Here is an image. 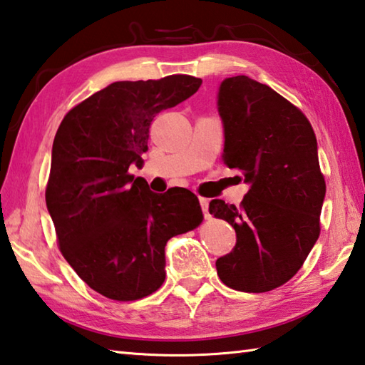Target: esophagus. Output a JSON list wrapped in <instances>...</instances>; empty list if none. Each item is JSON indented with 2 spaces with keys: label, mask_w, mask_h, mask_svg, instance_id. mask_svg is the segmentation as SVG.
Here are the masks:
<instances>
[{
  "label": "esophagus",
  "mask_w": 365,
  "mask_h": 365,
  "mask_svg": "<svg viewBox=\"0 0 365 365\" xmlns=\"http://www.w3.org/2000/svg\"><path fill=\"white\" fill-rule=\"evenodd\" d=\"M200 206H202V210H203V215H205V217L206 219H210L211 216H210V212H208V206H210V200L208 198H200Z\"/></svg>",
  "instance_id": "34e87169"
}]
</instances>
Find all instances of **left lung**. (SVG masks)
Listing matches in <instances>:
<instances>
[{
	"instance_id": "8db88e82",
	"label": "left lung",
	"mask_w": 365,
	"mask_h": 365,
	"mask_svg": "<svg viewBox=\"0 0 365 365\" xmlns=\"http://www.w3.org/2000/svg\"><path fill=\"white\" fill-rule=\"evenodd\" d=\"M224 122V163L251 184L243 202H210V215L237 232V245L216 260L225 286L268 292L304 265L321 232L326 195L318 143L307 115L247 76L227 78L217 98Z\"/></svg>"
}]
</instances>
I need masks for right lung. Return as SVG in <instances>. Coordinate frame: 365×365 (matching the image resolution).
<instances>
[{
  "mask_svg": "<svg viewBox=\"0 0 365 365\" xmlns=\"http://www.w3.org/2000/svg\"><path fill=\"white\" fill-rule=\"evenodd\" d=\"M202 79L119 81L66 113L55 135L46 205L61 254L93 291L119 302L148 297L165 281V245L197 229L195 194L157 195L128 173L148 150L150 122L192 97Z\"/></svg>",
  "mask_w": 365,
  "mask_h": 365,
  "instance_id": "1",
  "label": "right lung"
}]
</instances>
